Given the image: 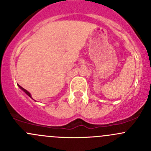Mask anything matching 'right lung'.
Wrapping results in <instances>:
<instances>
[{"label":"right lung","instance_id":"right-lung-1","mask_svg":"<svg viewBox=\"0 0 151 151\" xmlns=\"http://www.w3.org/2000/svg\"><path fill=\"white\" fill-rule=\"evenodd\" d=\"M18 85V86H19V88H20V89H21V90H22V91H24V92H25V93H26V94H27V95H28L29 97H30V98H31V99H32V97H31V95H30V93H29V92H28V91H26V90H25V89H24V88H22V87H21V86H20V85Z\"/></svg>","mask_w":151,"mask_h":151}]
</instances>
